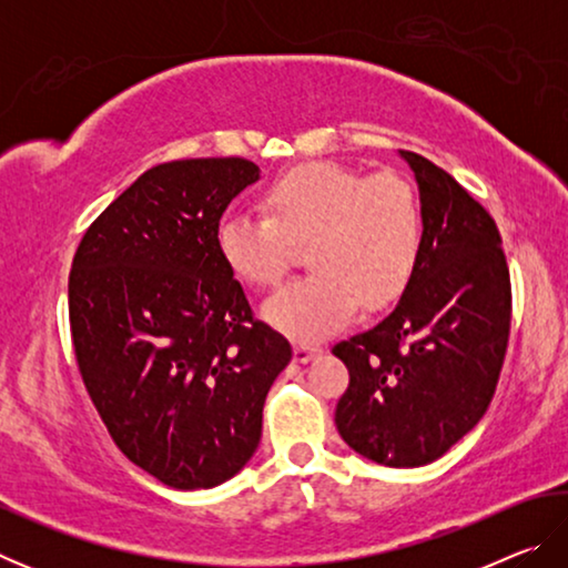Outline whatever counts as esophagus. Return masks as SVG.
<instances>
[{"label": "esophagus", "mask_w": 568, "mask_h": 568, "mask_svg": "<svg viewBox=\"0 0 568 568\" xmlns=\"http://www.w3.org/2000/svg\"><path fill=\"white\" fill-rule=\"evenodd\" d=\"M321 353V348L318 345H311V343H297L295 348H293V358L297 361V363H307V361H313L315 355Z\"/></svg>", "instance_id": "esophagus-1"}]
</instances>
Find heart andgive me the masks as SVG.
I'll return each mask as SVG.
<instances>
[{
    "instance_id": "1",
    "label": "heart",
    "mask_w": 568,
    "mask_h": 568,
    "mask_svg": "<svg viewBox=\"0 0 568 568\" xmlns=\"http://www.w3.org/2000/svg\"><path fill=\"white\" fill-rule=\"evenodd\" d=\"M263 213H227L215 247L227 273L250 287H273L307 243L311 275L297 277L263 313L295 341H318L353 318L358 303L378 311L400 297L416 273L423 213L410 182L393 172L363 178L338 162H305L263 190Z\"/></svg>"
}]
</instances>
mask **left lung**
<instances>
[{"label": "left lung", "mask_w": 568, "mask_h": 568, "mask_svg": "<svg viewBox=\"0 0 568 568\" xmlns=\"http://www.w3.org/2000/svg\"><path fill=\"white\" fill-rule=\"evenodd\" d=\"M418 182L423 243L388 318L333 345L351 373L335 426L390 468L434 464L484 418L511 328V281L494 217L434 162L400 150Z\"/></svg>", "instance_id": "8db88e82"}]
</instances>
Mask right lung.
<instances>
[{
	"label": "right lung",
	"mask_w": 568,
	"mask_h": 568,
	"mask_svg": "<svg viewBox=\"0 0 568 568\" xmlns=\"http://www.w3.org/2000/svg\"><path fill=\"white\" fill-rule=\"evenodd\" d=\"M261 180L243 158L158 165L94 220L70 273L84 388L118 448L165 486L233 478L293 348L253 318L215 247L230 200Z\"/></svg>",
	"instance_id": "1"
}]
</instances>
